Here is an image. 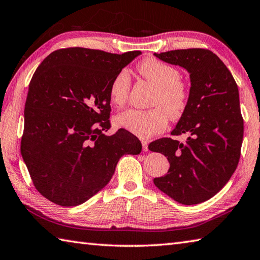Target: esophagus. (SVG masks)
<instances>
[{"mask_svg":"<svg viewBox=\"0 0 260 260\" xmlns=\"http://www.w3.org/2000/svg\"><path fill=\"white\" fill-rule=\"evenodd\" d=\"M149 142L145 140H142V146H143V151H149Z\"/></svg>","mask_w":260,"mask_h":260,"instance_id":"34e87169","label":"esophagus"}]
</instances>
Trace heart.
Here are the masks:
<instances>
[{
	"instance_id": "1",
	"label": "heart",
	"mask_w": 260,
	"mask_h": 260,
	"mask_svg": "<svg viewBox=\"0 0 260 260\" xmlns=\"http://www.w3.org/2000/svg\"><path fill=\"white\" fill-rule=\"evenodd\" d=\"M139 73L155 87L152 98V109H128L115 118V124L140 138L160 133L166 128L168 116L179 119L186 110L188 92L181 79V73L173 66L155 58H146L138 66ZM131 77L126 70L118 73L109 87L110 100L114 105L124 106L128 99Z\"/></svg>"
}]
</instances>
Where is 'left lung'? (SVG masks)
Returning <instances> with one entry per match:
<instances>
[{
    "label": "left lung",
    "mask_w": 260,
    "mask_h": 260,
    "mask_svg": "<svg viewBox=\"0 0 260 260\" xmlns=\"http://www.w3.org/2000/svg\"><path fill=\"white\" fill-rule=\"evenodd\" d=\"M190 74L186 110L172 135L187 133L186 143L162 138L149 150L162 153L168 173L154 185L182 205H198L214 197L238 167L243 140L238 85L218 56L209 50L186 49L154 53Z\"/></svg>",
    "instance_id": "8db88e82"
}]
</instances>
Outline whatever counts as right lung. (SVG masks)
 I'll return each instance as SVG.
<instances>
[{"mask_svg":"<svg viewBox=\"0 0 260 260\" xmlns=\"http://www.w3.org/2000/svg\"><path fill=\"white\" fill-rule=\"evenodd\" d=\"M140 54L60 49L32 75L20 151L36 190L48 200L84 204L110 182L122 155L142 151L128 131L106 134L111 81Z\"/></svg>","mask_w":260,"mask_h":260,"instance_id":"add662e5","label":"right lung"}]
</instances>
